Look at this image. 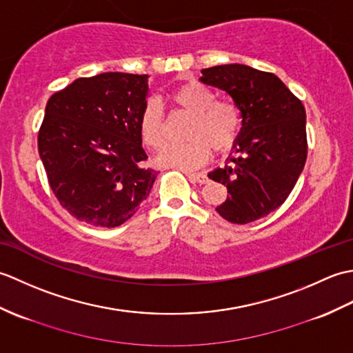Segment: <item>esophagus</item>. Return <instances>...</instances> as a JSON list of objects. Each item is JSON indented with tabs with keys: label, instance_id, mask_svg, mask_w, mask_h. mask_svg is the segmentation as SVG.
<instances>
[{
	"label": "esophagus",
	"instance_id": "34e87169",
	"mask_svg": "<svg viewBox=\"0 0 353 353\" xmlns=\"http://www.w3.org/2000/svg\"><path fill=\"white\" fill-rule=\"evenodd\" d=\"M188 179L191 182H197L200 185H205L209 182V177L205 174V172H197V174H194V172H188Z\"/></svg>",
	"mask_w": 353,
	"mask_h": 353
}]
</instances>
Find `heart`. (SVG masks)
Instances as JSON below:
<instances>
[{"instance_id":"b5f03b06","label":"heart","mask_w":353,"mask_h":353,"mask_svg":"<svg viewBox=\"0 0 353 353\" xmlns=\"http://www.w3.org/2000/svg\"><path fill=\"white\" fill-rule=\"evenodd\" d=\"M174 106L192 117L186 133L190 141L171 145L159 156V162L181 170H194L205 165L212 150L223 154L235 147L243 127V115L232 100H215V92L200 81L191 80L170 94ZM139 133L144 144L159 152L168 142L167 123L159 104L148 100L139 115Z\"/></svg>"}]
</instances>
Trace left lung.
<instances>
[{
  "mask_svg": "<svg viewBox=\"0 0 353 353\" xmlns=\"http://www.w3.org/2000/svg\"><path fill=\"white\" fill-rule=\"evenodd\" d=\"M201 74L200 80L226 91L243 115L234 156L208 174L229 194L216 212L234 224L256 221L288 199L305 167V108L272 72L230 63Z\"/></svg>",
  "mask_w": 353,
  "mask_h": 353,
  "instance_id": "8db88e82",
  "label": "left lung"
}]
</instances>
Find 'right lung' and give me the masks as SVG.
I'll return each mask as SVG.
<instances>
[{
    "mask_svg": "<svg viewBox=\"0 0 353 353\" xmlns=\"http://www.w3.org/2000/svg\"><path fill=\"white\" fill-rule=\"evenodd\" d=\"M145 74L103 72L52 94L37 134L51 191L74 219L117 228L133 216L156 181L145 168L139 115Z\"/></svg>",
    "mask_w": 353,
    "mask_h": 353,
    "instance_id": "add662e5",
    "label": "right lung"
}]
</instances>
